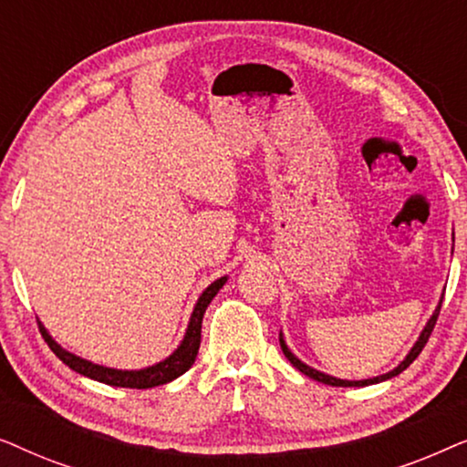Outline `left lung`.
I'll return each mask as SVG.
<instances>
[{
  "mask_svg": "<svg viewBox=\"0 0 467 467\" xmlns=\"http://www.w3.org/2000/svg\"><path fill=\"white\" fill-rule=\"evenodd\" d=\"M444 297V296H442ZM440 306H442V299H440V304H438V308L433 310V315H431V318L430 321H427V325H425V329L420 331V336H419V340L414 342V347L410 348V353L406 355V359L400 363L398 368L395 369H391V372H387V374H382V376H376V379H368V380H342V379H334V376H329V374H323V372H318V369H315V368H310V366H306L304 361H299L296 355L291 353L289 350V347H286V342H285V337H283V331H280V348H283V353H285V357L286 359H289L291 363H293V368H297L299 372L302 374H306V376H310L312 380H318V382H323V385H331V387H368V385H376V382H382V380H389V379H393V376H398V374H401L404 372V369L410 366V363L417 359V357L420 355V350L425 348V344H427V340H430V336H431V331H433V327H436V321H438V315H440Z\"/></svg>",
  "mask_w": 467,
  "mask_h": 467,
  "instance_id": "8db88e82",
  "label": "left lung"
}]
</instances>
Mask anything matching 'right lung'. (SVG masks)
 <instances>
[{
  "label": "right lung",
  "mask_w": 467,
  "mask_h": 467,
  "mask_svg": "<svg viewBox=\"0 0 467 467\" xmlns=\"http://www.w3.org/2000/svg\"><path fill=\"white\" fill-rule=\"evenodd\" d=\"M227 283V276H221L219 280H214L213 285L208 286L206 291L202 293L200 299H197L193 315L189 318V327L187 334H184L181 347H178L174 353H171L168 359L155 363V366L142 368V369H114V368H106V366H98V363H91L82 357H76L69 350L61 348L57 344L47 327L37 321L42 331L44 342L48 344L50 350L59 357V359L66 363L67 368H72L74 372H78L87 379H93L98 382H104V385L110 387H125V389H150V387H159L165 385V382L178 379V376L187 372V369L195 363L197 350H200V342H202V321H203V312H206L208 304L213 302L219 289H223V285Z\"/></svg>",
  "instance_id": "right-lung-1"
}]
</instances>
